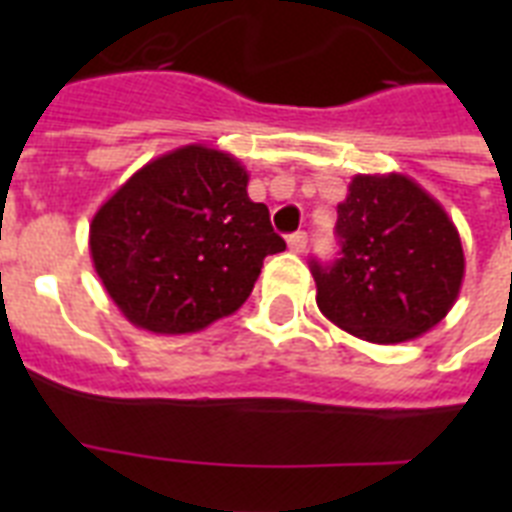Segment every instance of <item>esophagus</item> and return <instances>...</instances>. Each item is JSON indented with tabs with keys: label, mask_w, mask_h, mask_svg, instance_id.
I'll return each mask as SVG.
<instances>
[{
	"label": "esophagus",
	"mask_w": 512,
	"mask_h": 512,
	"mask_svg": "<svg viewBox=\"0 0 512 512\" xmlns=\"http://www.w3.org/2000/svg\"><path fill=\"white\" fill-rule=\"evenodd\" d=\"M287 241H289V249H292V252H305V247H308V236H305L303 231L292 233Z\"/></svg>",
	"instance_id": "1"
}]
</instances>
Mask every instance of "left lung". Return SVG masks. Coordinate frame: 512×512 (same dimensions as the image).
<instances>
[{
	"mask_svg": "<svg viewBox=\"0 0 512 512\" xmlns=\"http://www.w3.org/2000/svg\"><path fill=\"white\" fill-rule=\"evenodd\" d=\"M342 252L313 263L316 303L332 324L377 345L425 335L452 311L465 276L460 233L412 177L356 175L337 204Z\"/></svg>",
	"mask_w": 512,
	"mask_h": 512,
	"instance_id": "1",
	"label": "left lung"
}]
</instances>
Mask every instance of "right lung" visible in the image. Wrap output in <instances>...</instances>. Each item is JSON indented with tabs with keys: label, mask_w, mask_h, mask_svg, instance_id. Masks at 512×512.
I'll use <instances>...</instances> for the list:
<instances>
[{
	"label": "right lung",
	"mask_w": 512,
	"mask_h": 512,
	"mask_svg": "<svg viewBox=\"0 0 512 512\" xmlns=\"http://www.w3.org/2000/svg\"><path fill=\"white\" fill-rule=\"evenodd\" d=\"M247 183L239 159L191 143L140 167L100 204L92 265L124 319L191 335L239 311L265 257L287 249Z\"/></svg>",
	"instance_id": "obj_1"
}]
</instances>
